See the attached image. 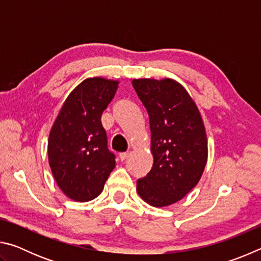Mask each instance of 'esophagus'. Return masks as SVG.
Segmentation results:
<instances>
[{"mask_svg": "<svg viewBox=\"0 0 261 261\" xmlns=\"http://www.w3.org/2000/svg\"><path fill=\"white\" fill-rule=\"evenodd\" d=\"M129 154H130V152H122V153H120V159L122 161L125 160V159L129 156Z\"/></svg>", "mask_w": 261, "mask_h": 261, "instance_id": "obj_1", "label": "esophagus"}]
</instances>
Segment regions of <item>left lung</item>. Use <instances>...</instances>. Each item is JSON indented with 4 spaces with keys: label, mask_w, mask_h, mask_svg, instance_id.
<instances>
[{
    "label": "left lung",
    "mask_w": 261,
    "mask_h": 261,
    "mask_svg": "<svg viewBox=\"0 0 261 261\" xmlns=\"http://www.w3.org/2000/svg\"><path fill=\"white\" fill-rule=\"evenodd\" d=\"M151 127L153 167L137 180L141 199L154 207L175 204L196 187L208 148L201 115L188 91L170 78L134 79Z\"/></svg>",
    "instance_id": "obj_1"
}]
</instances>
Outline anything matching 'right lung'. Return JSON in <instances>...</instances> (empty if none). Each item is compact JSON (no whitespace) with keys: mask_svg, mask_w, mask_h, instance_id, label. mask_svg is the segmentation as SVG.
I'll return each mask as SVG.
<instances>
[{"mask_svg":"<svg viewBox=\"0 0 261 261\" xmlns=\"http://www.w3.org/2000/svg\"><path fill=\"white\" fill-rule=\"evenodd\" d=\"M118 81L87 78L62 105L48 138V161L57 185L79 202L94 199L115 168L101 115L116 93Z\"/></svg>","mask_w":261,"mask_h":261,"instance_id":"right-lung-1","label":"right lung"}]
</instances>
